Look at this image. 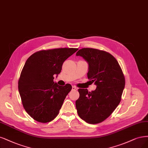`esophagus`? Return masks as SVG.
<instances>
[{
    "mask_svg": "<svg viewBox=\"0 0 148 148\" xmlns=\"http://www.w3.org/2000/svg\"><path fill=\"white\" fill-rule=\"evenodd\" d=\"M72 90H77V88H76V86H72Z\"/></svg>",
    "mask_w": 148,
    "mask_h": 148,
    "instance_id": "34e87169",
    "label": "esophagus"
}]
</instances>
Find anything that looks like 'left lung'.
<instances>
[{"mask_svg":"<svg viewBox=\"0 0 148 148\" xmlns=\"http://www.w3.org/2000/svg\"><path fill=\"white\" fill-rule=\"evenodd\" d=\"M89 64L88 78L97 85L89 92L79 89L76 100L78 116L86 123H100L111 114L119 104L125 86V77L120 65L110 53L97 49L84 48L76 53Z\"/></svg>","mask_w":148,"mask_h":148,"instance_id":"obj_1","label":"left lung"}]
</instances>
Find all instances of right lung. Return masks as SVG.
<instances>
[{
  "mask_svg": "<svg viewBox=\"0 0 148 148\" xmlns=\"http://www.w3.org/2000/svg\"><path fill=\"white\" fill-rule=\"evenodd\" d=\"M78 48H61L35 52L27 59L18 80V90L25 111L39 123H47L59 114L71 84L59 86L54 75Z\"/></svg>",
  "mask_w": 148,
  "mask_h": 148,
  "instance_id": "obj_1",
  "label": "right lung"
}]
</instances>
